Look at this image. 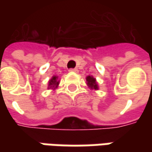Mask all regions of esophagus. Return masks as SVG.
I'll use <instances>...</instances> for the list:
<instances>
[{"label":"esophagus","mask_w":152,"mask_h":152,"mask_svg":"<svg viewBox=\"0 0 152 152\" xmlns=\"http://www.w3.org/2000/svg\"><path fill=\"white\" fill-rule=\"evenodd\" d=\"M69 71H71V72H74V73H78V72H79L78 68H71Z\"/></svg>","instance_id":"obj_1"}]
</instances>
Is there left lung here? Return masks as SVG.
Returning a JSON list of instances; mask_svg holds the SVG:
<instances>
[{
    "label": "left lung",
    "instance_id": "8db88e82",
    "mask_svg": "<svg viewBox=\"0 0 152 152\" xmlns=\"http://www.w3.org/2000/svg\"><path fill=\"white\" fill-rule=\"evenodd\" d=\"M86 81H87V85L89 86V88H91V90H98V85L96 83V80L94 77L92 76H87L86 77Z\"/></svg>",
    "mask_w": 152,
    "mask_h": 152
}]
</instances>
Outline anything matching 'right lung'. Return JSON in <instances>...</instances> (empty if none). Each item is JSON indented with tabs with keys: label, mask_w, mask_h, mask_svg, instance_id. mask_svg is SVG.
<instances>
[{
	"label": "right lung",
	"mask_w": 152,
	"mask_h": 152,
	"mask_svg": "<svg viewBox=\"0 0 152 152\" xmlns=\"http://www.w3.org/2000/svg\"><path fill=\"white\" fill-rule=\"evenodd\" d=\"M57 79H58V77L54 75V76L50 79L49 85H49V89H50V88L55 89V88H56V87L58 86V85H59V80H57Z\"/></svg>",
	"instance_id": "add662e5"
}]
</instances>
